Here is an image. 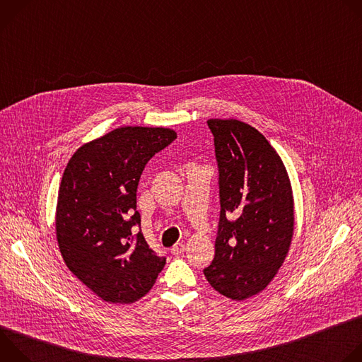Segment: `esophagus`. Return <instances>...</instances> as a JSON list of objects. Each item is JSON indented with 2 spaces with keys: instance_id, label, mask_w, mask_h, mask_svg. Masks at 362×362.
I'll use <instances>...</instances> for the list:
<instances>
[{
  "instance_id": "1",
  "label": "esophagus",
  "mask_w": 362,
  "mask_h": 362,
  "mask_svg": "<svg viewBox=\"0 0 362 362\" xmlns=\"http://www.w3.org/2000/svg\"><path fill=\"white\" fill-rule=\"evenodd\" d=\"M185 249H186V246L183 245V243H175L173 246H172V249H170V252L173 253V255H182L183 252H185Z\"/></svg>"
}]
</instances>
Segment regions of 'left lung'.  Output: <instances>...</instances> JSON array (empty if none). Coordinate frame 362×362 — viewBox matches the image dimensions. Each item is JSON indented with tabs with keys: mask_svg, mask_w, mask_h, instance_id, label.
<instances>
[{
	"mask_svg": "<svg viewBox=\"0 0 362 362\" xmlns=\"http://www.w3.org/2000/svg\"><path fill=\"white\" fill-rule=\"evenodd\" d=\"M221 216L215 257L203 274L219 293L256 295L282 267L293 235L286 169L262 133L239 120L211 119Z\"/></svg>",
	"mask_w": 362,
	"mask_h": 362,
	"instance_id": "left-lung-1",
	"label": "left lung"
}]
</instances>
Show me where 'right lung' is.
I'll return each mask as SVG.
<instances>
[{
    "label": "right lung",
    "instance_id": "obj_1",
    "mask_svg": "<svg viewBox=\"0 0 362 362\" xmlns=\"http://www.w3.org/2000/svg\"><path fill=\"white\" fill-rule=\"evenodd\" d=\"M175 139L165 127H120L83 144L64 170L59 247L67 268L103 300H137L166 264L140 230L136 192L147 162Z\"/></svg>",
    "mask_w": 362,
    "mask_h": 362
}]
</instances>
